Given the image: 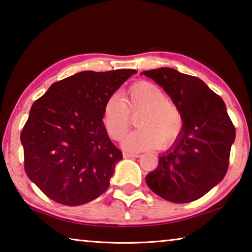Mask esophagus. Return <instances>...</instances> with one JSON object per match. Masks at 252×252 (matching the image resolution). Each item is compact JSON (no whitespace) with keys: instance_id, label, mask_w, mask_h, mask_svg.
<instances>
[{"instance_id":"obj_1","label":"esophagus","mask_w":252,"mask_h":252,"mask_svg":"<svg viewBox=\"0 0 252 252\" xmlns=\"http://www.w3.org/2000/svg\"><path fill=\"white\" fill-rule=\"evenodd\" d=\"M123 157H125V158H139V157H140V153L123 152Z\"/></svg>"}]
</instances>
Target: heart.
Returning a JSON list of instances; mask_svg holds the SVG:
<instances>
[{
    "label": "heart",
    "instance_id": "heart-1",
    "mask_svg": "<svg viewBox=\"0 0 252 252\" xmlns=\"http://www.w3.org/2000/svg\"><path fill=\"white\" fill-rule=\"evenodd\" d=\"M135 126L122 141V148L136 152L157 147H167L178 138L182 129V117L177 106L160 88L141 81L127 89L122 99L109 96L102 109L101 122L112 140H121L130 125V113H138Z\"/></svg>",
    "mask_w": 252,
    "mask_h": 252
}]
</instances>
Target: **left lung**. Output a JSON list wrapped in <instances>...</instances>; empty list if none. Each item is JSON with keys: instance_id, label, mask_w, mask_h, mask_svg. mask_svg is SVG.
<instances>
[{"instance_id": "left-lung-1", "label": "left lung", "mask_w": 252, "mask_h": 252, "mask_svg": "<svg viewBox=\"0 0 252 252\" xmlns=\"http://www.w3.org/2000/svg\"><path fill=\"white\" fill-rule=\"evenodd\" d=\"M167 92L182 117L176 141L148 173V187L174 203L194 201L222 181L236 129L223 100L195 76L171 67L141 72Z\"/></svg>"}]
</instances>
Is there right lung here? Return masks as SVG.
Here are the masks:
<instances>
[{
    "label": "right lung",
    "instance_id": "add662e5",
    "mask_svg": "<svg viewBox=\"0 0 252 252\" xmlns=\"http://www.w3.org/2000/svg\"><path fill=\"white\" fill-rule=\"evenodd\" d=\"M135 73L79 72L53 83L31 106L21 133L24 169L53 201L80 206L109 188L122 152L103 129L102 109Z\"/></svg>",
    "mask_w": 252,
    "mask_h": 252
}]
</instances>
